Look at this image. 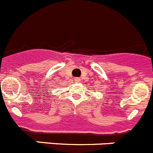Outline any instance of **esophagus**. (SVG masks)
<instances>
[{"label": "esophagus", "mask_w": 153, "mask_h": 153, "mask_svg": "<svg viewBox=\"0 0 153 153\" xmlns=\"http://www.w3.org/2000/svg\"><path fill=\"white\" fill-rule=\"evenodd\" d=\"M74 80H75V82H80V81H81L79 78H75V79Z\"/></svg>", "instance_id": "obj_1"}]
</instances>
